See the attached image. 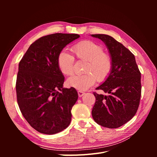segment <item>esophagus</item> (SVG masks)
I'll use <instances>...</instances> for the list:
<instances>
[{
  "instance_id": "esophagus-1",
  "label": "esophagus",
  "mask_w": 157,
  "mask_h": 157,
  "mask_svg": "<svg viewBox=\"0 0 157 157\" xmlns=\"http://www.w3.org/2000/svg\"><path fill=\"white\" fill-rule=\"evenodd\" d=\"M84 92H82V91H80V90H79V91L78 92V96L79 97H82V96H84Z\"/></svg>"
}]
</instances>
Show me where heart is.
I'll use <instances>...</instances> for the list:
<instances>
[{
    "mask_svg": "<svg viewBox=\"0 0 157 157\" xmlns=\"http://www.w3.org/2000/svg\"><path fill=\"white\" fill-rule=\"evenodd\" d=\"M71 51L76 58L86 61L84 69L85 74L73 75L68 78L69 86L80 91L86 90L98 81H103L111 72L113 59L111 55L104 52L103 47L90 40H82L71 47ZM75 58L67 52L62 50L58 56V68L64 75L69 76L73 73Z\"/></svg>",
    "mask_w": 157,
    "mask_h": 157,
    "instance_id": "b5f03b06",
    "label": "heart"
}]
</instances>
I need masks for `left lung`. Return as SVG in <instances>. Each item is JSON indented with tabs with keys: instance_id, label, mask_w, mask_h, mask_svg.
<instances>
[{
	"instance_id": "8db88e82",
	"label": "left lung",
	"mask_w": 157,
	"mask_h": 157,
	"mask_svg": "<svg viewBox=\"0 0 157 157\" xmlns=\"http://www.w3.org/2000/svg\"><path fill=\"white\" fill-rule=\"evenodd\" d=\"M105 44L113 59L111 72L97 90L106 96L94 92L96 102L92 115L98 124L108 128H117L131 120L140 105L141 93V73L135 56L112 36L91 35Z\"/></svg>"
}]
</instances>
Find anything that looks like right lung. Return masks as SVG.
Masks as SVG:
<instances>
[{"mask_svg":"<svg viewBox=\"0 0 157 157\" xmlns=\"http://www.w3.org/2000/svg\"><path fill=\"white\" fill-rule=\"evenodd\" d=\"M79 37L65 33L42 36L31 44L19 63L18 105L31 126L42 134H57L71 122L78 94L73 87L63 88L65 77L57 60L64 47Z\"/></svg>","mask_w":157,"mask_h":157,"instance_id":"obj_1","label":"right lung"}]
</instances>
